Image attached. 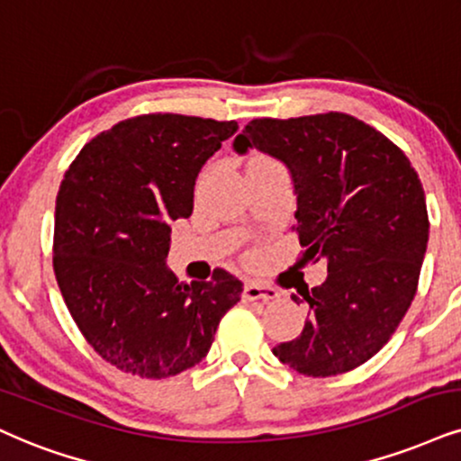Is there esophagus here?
I'll return each mask as SVG.
<instances>
[{"label": "esophagus", "instance_id": "1", "mask_svg": "<svg viewBox=\"0 0 461 461\" xmlns=\"http://www.w3.org/2000/svg\"><path fill=\"white\" fill-rule=\"evenodd\" d=\"M243 299L246 301H274L277 299V291L271 286H265V284L249 280L243 286Z\"/></svg>", "mask_w": 461, "mask_h": 461}]
</instances>
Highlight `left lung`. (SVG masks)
<instances>
[{
  "label": "left lung",
  "mask_w": 461,
  "mask_h": 461,
  "mask_svg": "<svg viewBox=\"0 0 461 461\" xmlns=\"http://www.w3.org/2000/svg\"><path fill=\"white\" fill-rule=\"evenodd\" d=\"M232 149H257L288 168L303 257L327 263L321 286L293 294L310 305L303 331L274 355L318 378L366 363L417 293L429 240L417 170L387 136L344 113L254 119Z\"/></svg>",
  "instance_id": "left-lung-1"
}]
</instances>
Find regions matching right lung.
<instances>
[{
    "label": "right lung",
    "instance_id": "right-lung-1",
    "mask_svg": "<svg viewBox=\"0 0 461 461\" xmlns=\"http://www.w3.org/2000/svg\"><path fill=\"white\" fill-rule=\"evenodd\" d=\"M237 122L140 115L95 136L66 170L55 203L53 267L81 333L102 359L140 378L203 361L241 299L229 271L179 284L170 221L190 218L204 162Z\"/></svg>",
    "mask_w": 461,
    "mask_h": 461
}]
</instances>
